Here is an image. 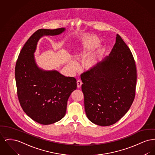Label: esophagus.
<instances>
[{"instance_id":"1","label":"esophagus","mask_w":155,"mask_h":155,"mask_svg":"<svg viewBox=\"0 0 155 155\" xmlns=\"http://www.w3.org/2000/svg\"><path fill=\"white\" fill-rule=\"evenodd\" d=\"M77 87L78 88H80L82 82V81L81 80H78V81H77Z\"/></svg>"}]
</instances>
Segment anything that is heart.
Segmentation results:
<instances>
[{
    "label": "heart",
    "instance_id": "1",
    "mask_svg": "<svg viewBox=\"0 0 155 155\" xmlns=\"http://www.w3.org/2000/svg\"><path fill=\"white\" fill-rule=\"evenodd\" d=\"M100 43L101 39L95 35H88L84 38L82 46L75 53L74 58L75 61L84 59L82 63V67L84 70L89 71L97 66L102 53V49L99 48L89 55L88 54L97 48ZM68 67L72 71H75L77 69L76 63L72 60L68 61Z\"/></svg>",
    "mask_w": 155,
    "mask_h": 155
}]
</instances>
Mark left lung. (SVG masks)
<instances>
[{
	"instance_id": "left-lung-1",
	"label": "left lung",
	"mask_w": 155,
	"mask_h": 155,
	"mask_svg": "<svg viewBox=\"0 0 155 155\" xmlns=\"http://www.w3.org/2000/svg\"><path fill=\"white\" fill-rule=\"evenodd\" d=\"M81 79L85 110L91 122L109 126L125 115L135 96L137 68L132 53L118 34L109 55L81 74Z\"/></svg>"
}]
</instances>
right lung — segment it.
<instances>
[{"mask_svg": "<svg viewBox=\"0 0 155 155\" xmlns=\"http://www.w3.org/2000/svg\"><path fill=\"white\" fill-rule=\"evenodd\" d=\"M64 31V28L37 30L24 45L15 64L17 96L22 110L30 118L44 125L64 117L68 99L77 89V81L56 70L39 68L34 54L41 37L57 35Z\"/></svg>", "mask_w": 155, "mask_h": 155, "instance_id": "add662e5", "label": "right lung"}]
</instances>
